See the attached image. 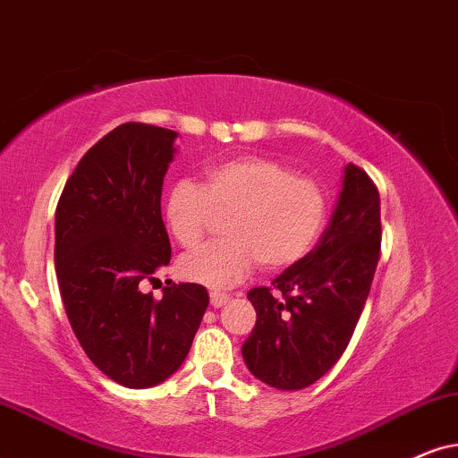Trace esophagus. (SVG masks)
Wrapping results in <instances>:
<instances>
[{
    "instance_id": "esophagus-1",
    "label": "esophagus",
    "mask_w": 458,
    "mask_h": 458,
    "mask_svg": "<svg viewBox=\"0 0 458 458\" xmlns=\"http://www.w3.org/2000/svg\"><path fill=\"white\" fill-rule=\"evenodd\" d=\"M228 300H230V293L217 292V289H213V292H211V304H213V309H219V306H224L225 302H228Z\"/></svg>"
}]
</instances>
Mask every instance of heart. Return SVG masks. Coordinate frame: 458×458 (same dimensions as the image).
Here are the masks:
<instances>
[{
  "instance_id": "b5f03b06",
  "label": "heart",
  "mask_w": 458,
  "mask_h": 458,
  "mask_svg": "<svg viewBox=\"0 0 458 458\" xmlns=\"http://www.w3.org/2000/svg\"><path fill=\"white\" fill-rule=\"evenodd\" d=\"M228 217L230 239L179 262L183 279L233 285L262 262L279 270L302 259L327 219V196L315 179L279 160L236 156L205 171V183L179 179L165 200V219L182 247H199Z\"/></svg>"
}]
</instances>
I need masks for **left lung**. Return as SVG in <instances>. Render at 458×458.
<instances>
[{
  "instance_id": "left-lung-1",
  "label": "left lung",
  "mask_w": 458,
  "mask_h": 458,
  "mask_svg": "<svg viewBox=\"0 0 458 458\" xmlns=\"http://www.w3.org/2000/svg\"><path fill=\"white\" fill-rule=\"evenodd\" d=\"M380 196L363 169H344L343 192L309 256L247 293L258 312L242 344L249 372L283 391L304 389L343 357L380 258Z\"/></svg>"
}]
</instances>
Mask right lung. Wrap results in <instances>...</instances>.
I'll return each mask as SVG.
<instances>
[{"mask_svg":"<svg viewBox=\"0 0 458 458\" xmlns=\"http://www.w3.org/2000/svg\"><path fill=\"white\" fill-rule=\"evenodd\" d=\"M177 132L126 123L97 141L56 205L55 268L67 319L92 363L114 383L148 389L182 366L209 306L196 283L166 281L171 262L160 199Z\"/></svg>","mask_w":458,"mask_h":458,"instance_id":"obj_1","label":"right lung"}]
</instances>
